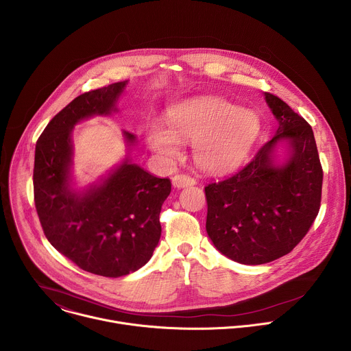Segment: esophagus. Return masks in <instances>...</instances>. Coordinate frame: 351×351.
<instances>
[{
	"instance_id": "obj_1",
	"label": "esophagus",
	"mask_w": 351,
	"mask_h": 351,
	"mask_svg": "<svg viewBox=\"0 0 351 351\" xmlns=\"http://www.w3.org/2000/svg\"><path fill=\"white\" fill-rule=\"evenodd\" d=\"M195 183H197V182H195L194 178H191V176H189V175H183V173L175 175V176L172 178V184H173L175 187H178V189L194 186Z\"/></svg>"
}]
</instances>
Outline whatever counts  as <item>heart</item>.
Instances as JSON below:
<instances>
[{
  "label": "heart",
  "mask_w": 351,
  "mask_h": 351,
  "mask_svg": "<svg viewBox=\"0 0 351 351\" xmlns=\"http://www.w3.org/2000/svg\"><path fill=\"white\" fill-rule=\"evenodd\" d=\"M168 129L153 123L147 141L167 161L180 154V143L193 144V158L199 169L222 173L236 168L248 156L258 133L260 119L248 110L221 98H199L173 108Z\"/></svg>",
  "instance_id": "obj_1"
}]
</instances>
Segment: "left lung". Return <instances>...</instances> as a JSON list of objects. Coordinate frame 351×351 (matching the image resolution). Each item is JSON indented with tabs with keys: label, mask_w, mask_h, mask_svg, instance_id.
I'll list each match as a JSON object with an SVG mask.
<instances>
[{
	"label": "left lung",
	"mask_w": 351,
	"mask_h": 351,
	"mask_svg": "<svg viewBox=\"0 0 351 351\" xmlns=\"http://www.w3.org/2000/svg\"><path fill=\"white\" fill-rule=\"evenodd\" d=\"M265 99L279 122L276 134L237 173L206 186L207 233L223 256L245 265L289 254L321 207L324 172L311 126L279 97L265 93ZM282 139L289 157L278 166Z\"/></svg>",
	"instance_id": "8db88e82"
}]
</instances>
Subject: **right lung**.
Masks as SVG:
<instances>
[{
    "label": "right lung",
    "instance_id": "add662e5",
    "mask_svg": "<svg viewBox=\"0 0 351 351\" xmlns=\"http://www.w3.org/2000/svg\"><path fill=\"white\" fill-rule=\"evenodd\" d=\"M128 80L80 94L60 111L36 143L34 204L45 237L83 271L119 278L152 258L161 237L160 213L171 180L129 161L101 183L71 187L72 130L93 115H110ZM129 145L136 136L123 132Z\"/></svg>",
    "mask_w": 351,
    "mask_h": 351
}]
</instances>
